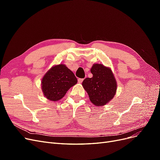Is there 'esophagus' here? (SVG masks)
<instances>
[{
	"label": "esophagus",
	"instance_id": "1",
	"mask_svg": "<svg viewBox=\"0 0 160 160\" xmlns=\"http://www.w3.org/2000/svg\"><path fill=\"white\" fill-rule=\"evenodd\" d=\"M83 80H84V79H78V83H82V82H83Z\"/></svg>",
	"mask_w": 160,
	"mask_h": 160
}]
</instances>
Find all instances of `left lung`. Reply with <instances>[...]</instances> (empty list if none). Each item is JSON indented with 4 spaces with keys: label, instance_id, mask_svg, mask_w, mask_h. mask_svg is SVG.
<instances>
[{
    "label": "left lung",
    "instance_id": "1",
    "mask_svg": "<svg viewBox=\"0 0 160 160\" xmlns=\"http://www.w3.org/2000/svg\"><path fill=\"white\" fill-rule=\"evenodd\" d=\"M91 72L93 77L85 79L82 85L92 103L96 106H103L115 96L117 82L112 71L102 64H93Z\"/></svg>",
    "mask_w": 160,
    "mask_h": 160
}]
</instances>
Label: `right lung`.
I'll list each match as a JSON object with an SVG mask.
<instances>
[{
	"label": "right lung",
	"mask_w": 160,
	"mask_h": 160,
	"mask_svg": "<svg viewBox=\"0 0 160 160\" xmlns=\"http://www.w3.org/2000/svg\"><path fill=\"white\" fill-rule=\"evenodd\" d=\"M77 83L73 72L65 65L60 64L52 67L43 76L41 89L47 99L57 101L63 98L67 91Z\"/></svg>",
	"instance_id": "1"
}]
</instances>
